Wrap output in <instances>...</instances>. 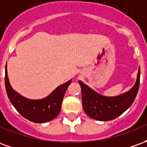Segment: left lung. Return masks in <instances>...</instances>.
Instances as JSON below:
<instances>
[{
  "label": "left lung",
  "mask_w": 147,
  "mask_h": 147,
  "mask_svg": "<svg viewBox=\"0 0 147 147\" xmlns=\"http://www.w3.org/2000/svg\"><path fill=\"white\" fill-rule=\"evenodd\" d=\"M140 83V67L137 80L131 89L116 97H105L79 81L82 90L83 108L90 117L97 120L108 121L117 118L129 108L135 101Z\"/></svg>",
  "instance_id": "8db88e82"
}]
</instances>
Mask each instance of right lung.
<instances>
[{
  "label": "right lung",
  "instance_id": "obj_1",
  "mask_svg": "<svg viewBox=\"0 0 147 147\" xmlns=\"http://www.w3.org/2000/svg\"><path fill=\"white\" fill-rule=\"evenodd\" d=\"M71 81L58 86L45 98L30 100L24 98L11 88L7 73V65L5 66V83L8 98L24 118L34 123H45L57 117L61 111L64 94Z\"/></svg>",
  "mask_w": 147,
  "mask_h": 147
}]
</instances>
